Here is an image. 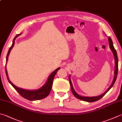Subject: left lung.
Returning a JSON list of instances; mask_svg holds the SVG:
<instances>
[{"mask_svg":"<svg viewBox=\"0 0 122 122\" xmlns=\"http://www.w3.org/2000/svg\"><path fill=\"white\" fill-rule=\"evenodd\" d=\"M108 41H109V47L112 50V51L113 53L114 58H115V75H114V78L113 80V81H112V84L111 85V86L109 87V88L107 89V90L105 92V93H104L102 95H100L99 96H97V97H82V96H81L78 95L77 93L74 91V88H73V86H72V82L71 81V79H70V76H69V81H70V86H71V90H72V93L73 94L76 98H77L79 99L84 101V102H95L97 101L98 100L100 99L101 98L103 97L106 93L110 89H111L112 87L113 86V85L114 84L115 82L116 81V80L117 79V73H118V57H117V52L116 50L115 49L113 46V43H112V39L109 37L108 38Z\"/></svg>","mask_w":122,"mask_h":122,"instance_id":"left-lung-1","label":"left lung"}]
</instances>
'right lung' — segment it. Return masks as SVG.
Here are the masks:
<instances>
[{"mask_svg": "<svg viewBox=\"0 0 122 122\" xmlns=\"http://www.w3.org/2000/svg\"><path fill=\"white\" fill-rule=\"evenodd\" d=\"M19 35H20V34H17V35L14 38V39H13L12 45L11 46V47L10 48V49H9L7 55L6 61L8 59V55H9V54H10V51L11 48H13L14 45L15 39L17 36H18ZM59 69H60V68L59 67L57 68L56 70L54 71V72H52L51 74L49 75V77H48L46 83L45 84L44 86H43L41 89L37 90H33V91L26 90L18 88V87L14 86V85L10 81V79H9L8 76V74H7V70H6V67H5V72H6V74L7 76V80H8V82H10L11 86L14 87V88L17 91V92L19 93L22 97H23L24 98L26 99L30 100V101H34V100H38L42 99L47 97V96L49 95V94L50 93V91H51L54 77H55V75L56 74L57 71H58Z\"/></svg>", "mask_w": 122, "mask_h": 122, "instance_id": "1", "label": "right lung"}]
</instances>
